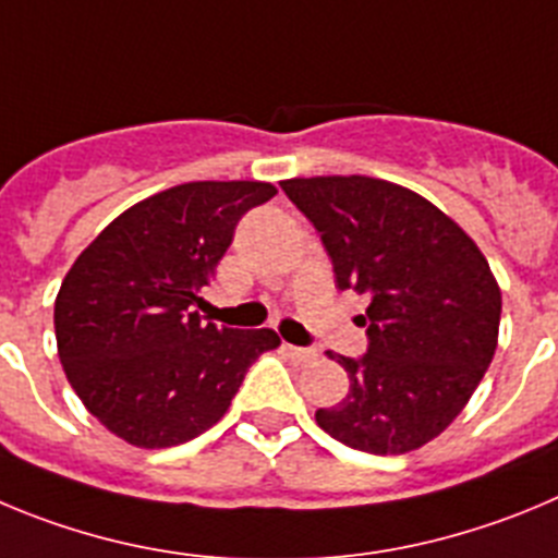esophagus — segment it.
I'll return each instance as SVG.
<instances>
[{"instance_id": "esophagus-1", "label": "esophagus", "mask_w": 558, "mask_h": 558, "mask_svg": "<svg viewBox=\"0 0 558 558\" xmlns=\"http://www.w3.org/2000/svg\"><path fill=\"white\" fill-rule=\"evenodd\" d=\"M283 350L291 355V359L300 361V364H311V361L316 359V350H308V348H294V344H283Z\"/></svg>"}]
</instances>
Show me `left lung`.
<instances>
[{"label": "left lung", "instance_id": "8db88e82", "mask_svg": "<svg viewBox=\"0 0 558 558\" xmlns=\"http://www.w3.org/2000/svg\"><path fill=\"white\" fill-rule=\"evenodd\" d=\"M316 228L339 289L369 298L361 359L328 353L348 398L316 425L348 448H423L473 398L498 348L500 286L478 244L411 189L364 174L283 180Z\"/></svg>", "mask_w": 558, "mask_h": 558}]
</instances>
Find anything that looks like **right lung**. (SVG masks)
I'll list each match as a JSON object with an SVG mask.
<instances>
[{
  "instance_id": "right-lung-1",
  "label": "right lung",
  "mask_w": 558,
  "mask_h": 558,
  "mask_svg": "<svg viewBox=\"0 0 558 558\" xmlns=\"http://www.w3.org/2000/svg\"><path fill=\"white\" fill-rule=\"evenodd\" d=\"M278 194L260 180H197L119 214L60 283L58 355L99 423L135 448H172L217 425L269 328L203 323L194 305L239 219Z\"/></svg>"
}]
</instances>
